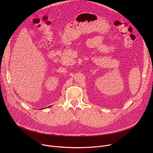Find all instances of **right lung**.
Listing matches in <instances>:
<instances>
[{
	"label": "right lung",
	"mask_w": 153,
	"mask_h": 153,
	"mask_svg": "<svg viewBox=\"0 0 153 153\" xmlns=\"http://www.w3.org/2000/svg\"><path fill=\"white\" fill-rule=\"evenodd\" d=\"M50 106H48V107H50Z\"/></svg>",
	"instance_id": "1"
}]
</instances>
